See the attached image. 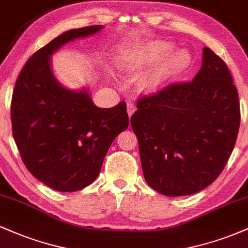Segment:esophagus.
Masks as SVG:
<instances>
[{
    "label": "esophagus",
    "instance_id": "1",
    "mask_svg": "<svg viewBox=\"0 0 248 248\" xmlns=\"http://www.w3.org/2000/svg\"><path fill=\"white\" fill-rule=\"evenodd\" d=\"M136 110V107L135 105L132 104V102H129V104H127V113H128V116H132L134 114V112Z\"/></svg>",
    "mask_w": 248,
    "mask_h": 248
}]
</instances>
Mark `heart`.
Instances as JSON below:
<instances>
[{"mask_svg": "<svg viewBox=\"0 0 248 248\" xmlns=\"http://www.w3.org/2000/svg\"><path fill=\"white\" fill-rule=\"evenodd\" d=\"M169 44L164 42L150 43L139 52L135 62H134V65L135 66H143V65H148L150 62L157 61L162 55H164L169 50ZM184 62H186V56L183 52H177L168 56L146 77L144 82H146V85H156L162 79L166 78L171 71L181 66Z\"/></svg>", "mask_w": 248, "mask_h": 248, "instance_id": "b5f03b06", "label": "heart"}]
</instances>
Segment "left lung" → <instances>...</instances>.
Segmentation results:
<instances>
[{
  "instance_id": "left-lung-1",
  "label": "left lung",
  "mask_w": 248,
  "mask_h": 248,
  "mask_svg": "<svg viewBox=\"0 0 248 248\" xmlns=\"http://www.w3.org/2000/svg\"><path fill=\"white\" fill-rule=\"evenodd\" d=\"M130 124L144 179L169 197L205 189L226 166L240 126L237 87L223 59L203 49L191 81L141 96Z\"/></svg>"
}]
</instances>
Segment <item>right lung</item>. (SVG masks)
Listing matches in <instances>:
<instances>
[{"instance_id":"add662e5","label":"right lung","mask_w":248,"mask_h":248,"mask_svg":"<svg viewBox=\"0 0 248 248\" xmlns=\"http://www.w3.org/2000/svg\"><path fill=\"white\" fill-rule=\"evenodd\" d=\"M102 25L62 33L28 59L11 99V124L27 169L62 192L78 191L95 181L114 139L129 124L126 102L100 108L86 90L62 86L51 71L52 53Z\"/></svg>"}]
</instances>
